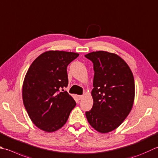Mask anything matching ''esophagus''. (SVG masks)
<instances>
[{"instance_id":"esophagus-1","label":"esophagus","mask_w":158,"mask_h":158,"mask_svg":"<svg viewBox=\"0 0 158 158\" xmlns=\"http://www.w3.org/2000/svg\"><path fill=\"white\" fill-rule=\"evenodd\" d=\"M77 97H78V99H79V100H81L82 98H83V96H82V95H79Z\"/></svg>"}]
</instances>
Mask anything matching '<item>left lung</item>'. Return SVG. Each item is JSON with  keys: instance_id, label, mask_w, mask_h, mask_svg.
Instances as JSON below:
<instances>
[{"instance_id": "8db88e82", "label": "left lung", "mask_w": 158, "mask_h": 158, "mask_svg": "<svg viewBox=\"0 0 158 158\" xmlns=\"http://www.w3.org/2000/svg\"><path fill=\"white\" fill-rule=\"evenodd\" d=\"M85 57L92 61L94 70L93 106L85 116L95 130L106 134L118 127L131 112L135 97L134 76L116 54L99 51Z\"/></svg>"}]
</instances>
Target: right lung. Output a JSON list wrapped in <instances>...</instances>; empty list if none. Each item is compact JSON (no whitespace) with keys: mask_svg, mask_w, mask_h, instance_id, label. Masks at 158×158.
Listing matches in <instances>:
<instances>
[{"mask_svg":"<svg viewBox=\"0 0 158 158\" xmlns=\"http://www.w3.org/2000/svg\"><path fill=\"white\" fill-rule=\"evenodd\" d=\"M79 55L48 51L28 69L23 85V103L33 124L43 131L53 132L62 127L76 106L73 98L61 89L69 83L68 65Z\"/></svg>","mask_w":158,"mask_h":158,"instance_id":"1","label":"right lung"}]
</instances>
